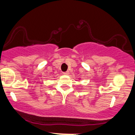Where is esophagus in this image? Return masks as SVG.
I'll return each mask as SVG.
<instances>
[{"mask_svg":"<svg viewBox=\"0 0 135 135\" xmlns=\"http://www.w3.org/2000/svg\"><path fill=\"white\" fill-rule=\"evenodd\" d=\"M63 74H64V75H69V71H66V72H64L63 73Z\"/></svg>","mask_w":135,"mask_h":135,"instance_id":"esophagus-1","label":"esophagus"}]
</instances>
